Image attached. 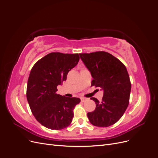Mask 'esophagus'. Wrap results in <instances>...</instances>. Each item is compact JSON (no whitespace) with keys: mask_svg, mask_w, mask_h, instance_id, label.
<instances>
[{"mask_svg":"<svg viewBox=\"0 0 158 158\" xmlns=\"http://www.w3.org/2000/svg\"><path fill=\"white\" fill-rule=\"evenodd\" d=\"M80 99H81V102H85L87 100V98H80Z\"/></svg>","mask_w":158,"mask_h":158,"instance_id":"34e87169","label":"esophagus"}]
</instances>
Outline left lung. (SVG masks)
Returning a JSON list of instances; mask_svg holds the SVG:
<instances>
[{"instance_id": "8db88e82", "label": "left lung", "mask_w": 158, "mask_h": 158, "mask_svg": "<svg viewBox=\"0 0 158 158\" xmlns=\"http://www.w3.org/2000/svg\"><path fill=\"white\" fill-rule=\"evenodd\" d=\"M80 56L93 78L91 86L103 91L102 102L90 98L96 107L88 113L89 121L99 127L113 125L122 117L129 103L131 84L125 66L105 51L80 53Z\"/></svg>"}]
</instances>
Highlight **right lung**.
<instances>
[{
	"mask_svg": "<svg viewBox=\"0 0 158 158\" xmlns=\"http://www.w3.org/2000/svg\"><path fill=\"white\" fill-rule=\"evenodd\" d=\"M78 54L51 52L38 60L31 70L26 96L32 114L43 126L61 130L73 121L77 98L57 94V85L66 80L69 72L77 65Z\"/></svg>",
	"mask_w": 158,
	"mask_h": 158,
	"instance_id": "obj_1",
	"label": "right lung"
}]
</instances>
